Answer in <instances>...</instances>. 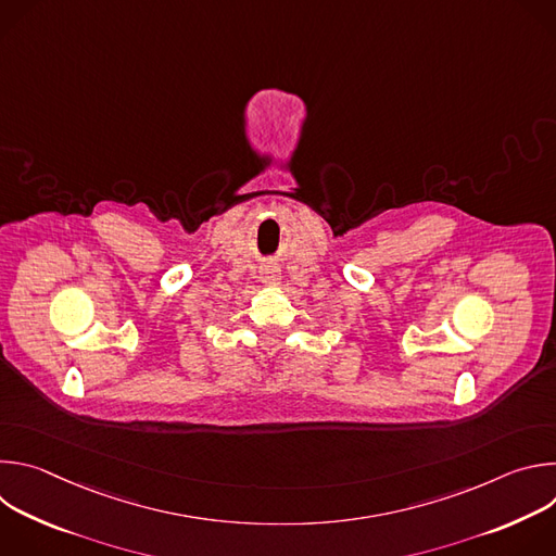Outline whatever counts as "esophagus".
<instances>
[{"mask_svg": "<svg viewBox=\"0 0 556 556\" xmlns=\"http://www.w3.org/2000/svg\"><path fill=\"white\" fill-rule=\"evenodd\" d=\"M260 279L264 281V283H277L279 279H281V270L277 268V266H264L262 270H260Z\"/></svg>", "mask_w": 556, "mask_h": 556, "instance_id": "34e87169", "label": "esophagus"}]
</instances>
